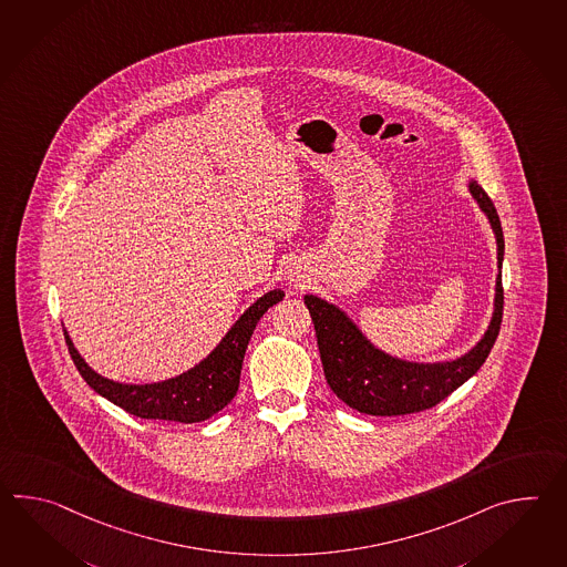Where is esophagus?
Here are the masks:
<instances>
[{
    "instance_id": "obj_1",
    "label": "esophagus",
    "mask_w": 567,
    "mask_h": 567,
    "mask_svg": "<svg viewBox=\"0 0 567 567\" xmlns=\"http://www.w3.org/2000/svg\"><path fill=\"white\" fill-rule=\"evenodd\" d=\"M290 282H295L292 287H302L301 278L297 277V275H292V278H290Z\"/></svg>"
}]
</instances>
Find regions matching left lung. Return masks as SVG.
I'll return each instance as SVG.
<instances>
[{
	"mask_svg": "<svg viewBox=\"0 0 567 567\" xmlns=\"http://www.w3.org/2000/svg\"><path fill=\"white\" fill-rule=\"evenodd\" d=\"M474 202L491 221L496 238L498 275L494 287V311L482 340L470 352L447 362H409L382 352L365 338L352 317L338 305L317 295H305L313 319L317 346L329 389L348 406L365 415H411L431 409L460 389L486 362L503 321L504 236L491 197L476 181L467 183Z\"/></svg>",
	"mask_w": 567,
	"mask_h": 567,
	"instance_id": "8db88e82",
	"label": "left lung"
}]
</instances>
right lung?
I'll list each match as a JSON object with an SVG mask.
<instances>
[{"label":"right lung","mask_w":567,"mask_h":567,"mask_svg":"<svg viewBox=\"0 0 567 567\" xmlns=\"http://www.w3.org/2000/svg\"><path fill=\"white\" fill-rule=\"evenodd\" d=\"M282 297L285 292L280 289L268 290L260 299H256L244 315H239L238 321L215 346L214 352L203 358L199 364L193 365L187 372L163 382L126 384L101 377L81 358V353L76 352L66 329L64 340L79 374L93 391L107 399L110 403L117 404L130 415L140 419L199 423L219 413L236 396L244 353L252 338L254 329L262 319V315L272 305L282 301Z\"/></svg>","instance_id":"1"}]
</instances>
